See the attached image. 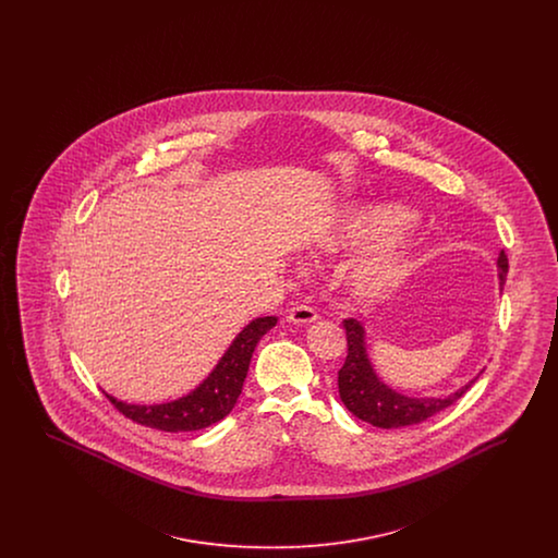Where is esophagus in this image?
Here are the masks:
<instances>
[{
    "instance_id": "obj_1",
    "label": "esophagus",
    "mask_w": 558,
    "mask_h": 558,
    "mask_svg": "<svg viewBox=\"0 0 558 558\" xmlns=\"http://www.w3.org/2000/svg\"><path fill=\"white\" fill-rule=\"evenodd\" d=\"M287 319H289L291 324L303 326V324L316 322V319H318V312H316L314 307H310V305H294V307H291Z\"/></svg>"
}]
</instances>
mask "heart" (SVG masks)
I'll return each instance as SVG.
<instances>
[{"mask_svg":"<svg viewBox=\"0 0 558 558\" xmlns=\"http://www.w3.org/2000/svg\"><path fill=\"white\" fill-rule=\"evenodd\" d=\"M414 223V213L393 203L362 205L345 215L328 234L319 240V248L330 255L368 253L349 276V287L362 299H380L396 291L403 282L410 264L412 246L403 232Z\"/></svg>","mask_w":558,"mask_h":558,"instance_id":"b5f03b06","label":"heart"}]
</instances>
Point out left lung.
Wrapping results in <instances>:
<instances>
[{
    "mask_svg": "<svg viewBox=\"0 0 558 558\" xmlns=\"http://www.w3.org/2000/svg\"><path fill=\"white\" fill-rule=\"evenodd\" d=\"M506 274H508V259L505 251H500V257H498L500 291L505 287ZM343 326L347 330V360L343 368L339 371V396L353 416L378 428H401V426L423 423L462 398L485 371L483 368L475 378H471L466 385H462L450 396L410 398L391 389L387 383H383L380 376L374 371L368 347H366L364 326L353 318L345 319Z\"/></svg>",
    "mask_w": 558,
    "mask_h": 558,
    "instance_id": "left-lung-1",
    "label": "left lung"
}]
</instances>
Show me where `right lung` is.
I'll list each match as a JSON object with an SVG mask.
<instances>
[{
  "label": "right lung",
  "mask_w": 558,
  "mask_h": 558,
  "mask_svg": "<svg viewBox=\"0 0 558 558\" xmlns=\"http://www.w3.org/2000/svg\"><path fill=\"white\" fill-rule=\"evenodd\" d=\"M276 322H278L276 316L248 322L236 335L232 345L226 349V353L215 364L209 376L187 396L165 401V403H153V405L128 403L108 393L107 398L117 405L119 412H123L137 425L169 430V433L198 430V428L215 425L221 418H226L236 405L253 351L262 341V337L276 326Z\"/></svg>",
  "instance_id": "add662e5"
}]
</instances>
